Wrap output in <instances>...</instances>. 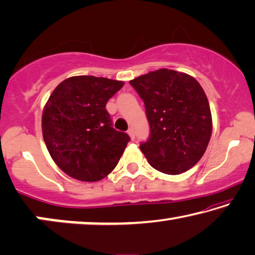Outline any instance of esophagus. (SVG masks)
Instances as JSON below:
<instances>
[{
    "label": "esophagus",
    "instance_id": "obj_1",
    "mask_svg": "<svg viewBox=\"0 0 255 255\" xmlns=\"http://www.w3.org/2000/svg\"><path fill=\"white\" fill-rule=\"evenodd\" d=\"M128 135H130V138L132 139V140H133L134 139V136H135V134H134V130H133V128H128Z\"/></svg>",
    "mask_w": 255,
    "mask_h": 255
}]
</instances>
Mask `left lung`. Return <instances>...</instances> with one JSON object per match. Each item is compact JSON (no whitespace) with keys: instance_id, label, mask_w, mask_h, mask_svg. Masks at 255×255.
<instances>
[{"instance_id":"1","label":"left lung","mask_w":255,"mask_h":255,"mask_svg":"<svg viewBox=\"0 0 255 255\" xmlns=\"http://www.w3.org/2000/svg\"><path fill=\"white\" fill-rule=\"evenodd\" d=\"M145 103L150 136L140 145L148 163L179 175L198 163L213 130L208 99L193 77L160 69L130 80Z\"/></svg>"}]
</instances>
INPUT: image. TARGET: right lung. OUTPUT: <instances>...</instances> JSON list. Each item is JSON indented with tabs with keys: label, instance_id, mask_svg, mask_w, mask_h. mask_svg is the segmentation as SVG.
<instances>
[{
	"label": "right lung",
	"instance_id": "add662e5",
	"mask_svg": "<svg viewBox=\"0 0 255 255\" xmlns=\"http://www.w3.org/2000/svg\"><path fill=\"white\" fill-rule=\"evenodd\" d=\"M121 80L94 76L65 79L42 112V135L51 158L72 178L98 182L119 163L130 136L112 127L106 103Z\"/></svg>",
	"mask_w": 255,
	"mask_h": 255
}]
</instances>
